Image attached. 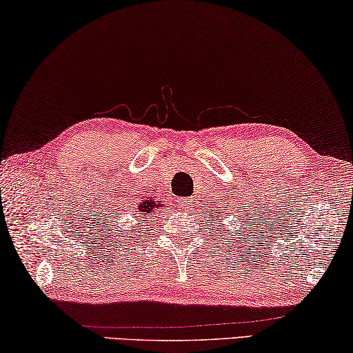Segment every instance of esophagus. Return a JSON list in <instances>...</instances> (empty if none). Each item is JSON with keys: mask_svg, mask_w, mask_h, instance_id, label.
<instances>
[{"mask_svg": "<svg viewBox=\"0 0 353 353\" xmlns=\"http://www.w3.org/2000/svg\"><path fill=\"white\" fill-rule=\"evenodd\" d=\"M182 209L183 210H192L193 209V199H183L182 201Z\"/></svg>", "mask_w": 353, "mask_h": 353, "instance_id": "obj_1", "label": "esophagus"}]
</instances>
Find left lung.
I'll list each match as a JSON object with an SVG mask.
<instances>
[{
	"label": "left lung",
	"mask_w": 353,
	"mask_h": 353,
	"mask_svg": "<svg viewBox=\"0 0 353 353\" xmlns=\"http://www.w3.org/2000/svg\"><path fill=\"white\" fill-rule=\"evenodd\" d=\"M215 220H218V216H216V218H215ZM215 223H216V221H215Z\"/></svg>",
	"instance_id": "left-lung-1"
}]
</instances>
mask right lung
Masks as SVG:
<instances>
[{"instance_id":"add662e5","label":"right lung","mask_w":353,"mask_h":353,"mask_svg":"<svg viewBox=\"0 0 353 353\" xmlns=\"http://www.w3.org/2000/svg\"><path fill=\"white\" fill-rule=\"evenodd\" d=\"M155 209H157V205L154 201H146V203H143L141 205H139V212H143V215L152 214Z\"/></svg>"}]
</instances>
